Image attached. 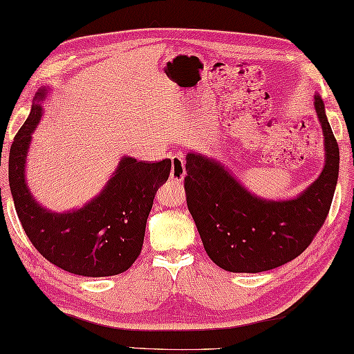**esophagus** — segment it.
Instances as JSON below:
<instances>
[{"label": "esophagus", "instance_id": "34e87169", "mask_svg": "<svg viewBox=\"0 0 354 354\" xmlns=\"http://www.w3.org/2000/svg\"><path fill=\"white\" fill-rule=\"evenodd\" d=\"M185 176V165L181 155L171 156V169H170V179L171 181H183Z\"/></svg>", "mask_w": 354, "mask_h": 354}]
</instances>
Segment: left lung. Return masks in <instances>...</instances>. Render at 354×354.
I'll return each instance as SVG.
<instances>
[{"mask_svg": "<svg viewBox=\"0 0 354 354\" xmlns=\"http://www.w3.org/2000/svg\"><path fill=\"white\" fill-rule=\"evenodd\" d=\"M325 138V165L308 189L290 201H264L247 192L223 165L187 155L184 189L207 254L233 273H259L297 258L324 225L339 173V145L315 96Z\"/></svg>", "mask_w": 354, "mask_h": 354, "instance_id": "left-lung-1", "label": "left lung"}]
</instances>
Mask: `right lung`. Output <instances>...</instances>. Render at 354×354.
<instances>
[{
	"label": "right lung",
	"mask_w": 354,
	"mask_h": 354,
	"mask_svg": "<svg viewBox=\"0 0 354 354\" xmlns=\"http://www.w3.org/2000/svg\"><path fill=\"white\" fill-rule=\"evenodd\" d=\"M44 92L37 95L43 100ZM41 118L33 104L9 153V184L15 210L33 247L68 273L100 278L126 272L141 253L145 224L158 187L169 179L171 161L124 158L106 189L82 209L55 214L35 203L24 181L30 135Z\"/></svg>",
	"instance_id": "right-lung-1"
}]
</instances>
